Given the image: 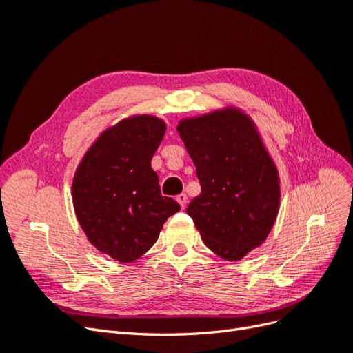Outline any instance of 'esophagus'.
I'll return each mask as SVG.
<instances>
[{
	"label": "esophagus",
	"mask_w": 353,
	"mask_h": 353,
	"mask_svg": "<svg viewBox=\"0 0 353 353\" xmlns=\"http://www.w3.org/2000/svg\"><path fill=\"white\" fill-rule=\"evenodd\" d=\"M176 201L179 203V206L184 209V208L187 206V194H184V193L178 194V196H176Z\"/></svg>",
	"instance_id": "34e87169"
}]
</instances>
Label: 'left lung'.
Listing matches in <instances>:
<instances>
[{
    "instance_id": "8db88e82",
    "label": "left lung",
    "mask_w": 353,
    "mask_h": 353,
    "mask_svg": "<svg viewBox=\"0 0 353 353\" xmlns=\"http://www.w3.org/2000/svg\"><path fill=\"white\" fill-rule=\"evenodd\" d=\"M201 193L187 213L208 248L240 261L266 240L280 208L279 170L250 117L236 108L179 122Z\"/></svg>"
}]
</instances>
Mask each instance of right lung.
<instances>
[{
  "label": "right lung",
  "instance_id": "obj_1",
  "mask_svg": "<svg viewBox=\"0 0 353 353\" xmlns=\"http://www.w3.org/2000/svg\"><path fill=\"white\" fill-rule=\"evenodd\" d=\"M165 132L159 117H126L101 132L74 172L72 197L79 225L95 249L117 262L141 258L181 209L160 193L152 169Z\"/></svg>",
  "mask_w": 353,
  "mask_h": 353
}]
</instances>
